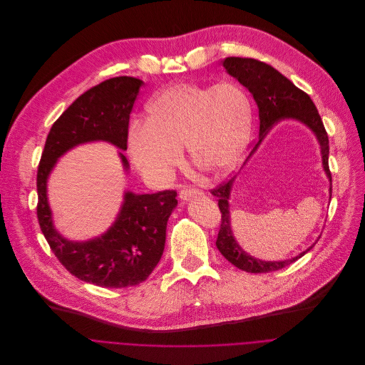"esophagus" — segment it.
Instances as JSON below:
<instances>
[{"instance_id":"esophagus-1","label":"esophagus","mask_w":365,"mask_h":365,"mask_svg":"<svg viewBox=\"0 0 365 365\" xmlns=\"http://www.w3.org/2000/svg\"><path fill=\"white\" fill-rule=\"evenodd\" d=\"M202 192L197 188H192V187H184L181 191H180V198L187 201V200H191V198H195V197H201Z\"/></svg>"}]
</instances>
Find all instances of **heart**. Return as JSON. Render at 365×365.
<instances>
[{"label": "heart", "mask_w": 365, "mask_h": 365, "mask_svg": "<svg viewBox=\"0 0 365 365\" xmlns=\"http://www.w3.org/2000/svg\"><path fill=\"white\" fill-rule=\"evenodd\" d=\"M252 115L250 98L237 83H177L148 103L145 123L130 126L129 155L143 175L165 180L182 163L187 147L195 168L223 175L245 155Z\"/></svg>", "instance_id": "b5f03b06"}]
</instances>
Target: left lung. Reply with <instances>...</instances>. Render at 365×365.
Returning a JSON list of instances; mask_svg holds the SVG:
<instances>
[{"label":"left lung","instance_id":"1","mask_svg":"<svg viewBox=\"0 0 365 365\" xmlns=\"http://www.w3.org/2000/svg\"><path fill=\"white\" fill-rule=\"evenodd\" d=\"M223 66L230 76L236 78L249 92L253 95L257 108H259V142L250 153V155L257 150L263 138L272 129L274 123L282 119H297L307 125L317 136L321 145V154H322V165L325 170L327 177L331 181L329 192L332 194V177L328 165L329 157V140L328 133L324 128L322 119L318 113V109L308 93L297 88L287 78H284L282 73H279L270 64L259 61L256 58L247 57H227L223 61ZM236 177L229 181L222 182L218 187L211 190V194L217 197L218 208L222 212V225L218 230L215 246L220 250V253L236 267L249 272V273H269L279 270L290 263L297 262L305 253H308L315 243L302 252L299 256L282 260V262H264L256 259L246 253L239 243L236 242L232 223H230V205L229 198L232 192V187Z\"/></svg>","mask_w":365,"mask_h":365}]
</instances>
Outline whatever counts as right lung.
Returning a JSON list of instances; mask_svg holds the SVG:
<instances>
[{
    "label": "right lung",
    "instance_id": "right-lung-1",
    "mask_svg": "<svg viewBox=\"0 0 365 365\" xmlns=\"http://www.w3.org/2000/svg\"><path fill=\"white\" fill-rule=\"evenodd\" d=\"M140 85L139 79L119 76L79 96L53 123L37 171V218L50 249L73 276L102 287L135 286L148 279L165 247L167 222L178 204L177 192L126 191L106 233L88 242H70L53 226L47 180L57 160L76 145L106 140L126 151L129 115ZM119 157L128 171V160L122 153Z\"/></svg>",
    "mask_w": 365,
    "mask_h": 365
}]
</instances>
